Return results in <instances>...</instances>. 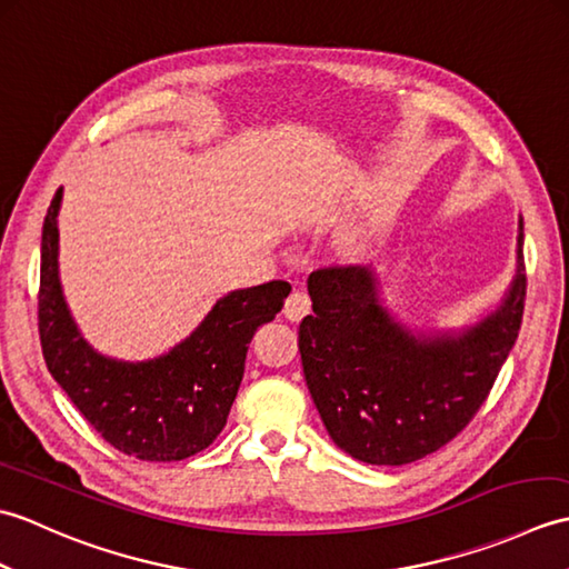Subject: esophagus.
I'll return each instance as SVG.
<instances>
[{
    "label": "esophagus",
    "instance_id": "obj_1",
    "mask_svg": "<svg viewBox=\"0 0 569 569\" xmlns=\"http://www.w3.org/2000/svg\"><path fill=\"white\" fill-rule=\"evenodd\" d=\"M283 312H286V318L293 320V322L303 320L308 312H310V296L306 291H293L291 296L286 298Z\"/></svg>",
    "mask_w": 569,
    "mask_h": 569
}]
</instances>
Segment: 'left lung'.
<instances>
[{
	"label": "left lung",
	"instance_id": "left-lung-1",
	"mask_svg": "<svg viewBox=\"0 0 569 569\" xmlns=\"http://www.w3.org/2000/svg\"><path fill=\"white\" fill-rule=\"evenodd\" d=\"M526 288L518 249V273L503 306L452 340L416 337L396 325L361 266L312 271V316L300 322L298 349L335 445L367 465H408L457 438L489 398L516 345Z\"/></svg>",
	"mask_w": 569,
	"mask_h": 569
}]
</instances>
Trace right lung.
I'll return each instance as SVG.
<instances>
[{"instance_id":"right-lung-1","label":"right lung","mask_w":569,"mask_h":569,"mask_svg":"<svg viewBox=\"0 0 569 569\" xmlns=\"http://www.w3.org/2000/svg\"><path fill=\"white\" fill-rule=\"evenodd\" d=\"M60 196L58 188L41 234L39 335L48 371L114 450L143 462L202 452L224 428L253 332L281 312L291 286L269 281L229 293L166 357L139 365L100 357L80 337L60 293Z\"/></svg>"}]
</instances>
